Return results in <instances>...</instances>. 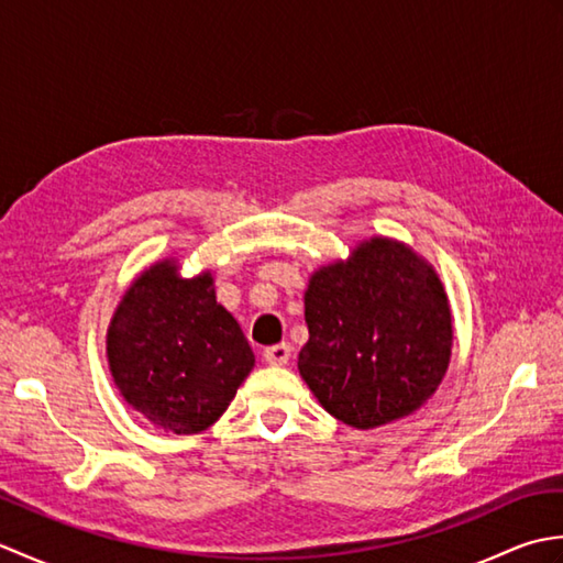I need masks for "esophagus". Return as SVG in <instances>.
Listing matches in <instances>:
<instances>
[{
  "label": "esophagus",
  "mask_w": 563,
  "mask_h": 563,
  "mask_svg": "<svg viewBox=\"0 0 563 563\" xmlns=\"http://www.w3.org/2000/svg\"><path fill=\"white\" fill-rule=\"evenodd\" d=\"M290 353H292L290 343H275L263 351V361H266L268 365H285L290 361Z\"/></svg>",
  "instance_id": "34e87169"
}]
</instances>
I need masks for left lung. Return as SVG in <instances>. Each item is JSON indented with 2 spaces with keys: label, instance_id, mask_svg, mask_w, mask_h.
Here are the masks:
<instances>
[{
  "label": "left lung",
  "instance_id": "obj_1",
  "mask_svg": "<svg viewBox=\"0 0 563 563\" xmlns=\"http://www.w3.org/2000/svg\"><path fill=\"white\" fill-rule=\"evenodd\" d=\"M305 319L300 375L319 404L353 428L413 413L450 363L452 319L438 275L389 239H369L353 261L317 271Z\"/></svg>",
  "mask_w": 563,
  "mask_h": 563
}]
</instances>
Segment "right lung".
Segmentation results:
<instances>
[{"label":"right lung","mask_w":563,"mask_h":563,"mask_svg":"<svg viewBox=\"0 0 563 563\" xmlns=\"http://www.w3.org/2000/svg\"><path fill=\"white\" fill-rule=\"evenodd\" d=\"M109 363L128 404L154 426L190 435L224 413L254 353L214 300L210 273L181 280L164 261L142 273L115 309Z\"/></svg>","instance_id":"right-lung-1"}]
</instances>
